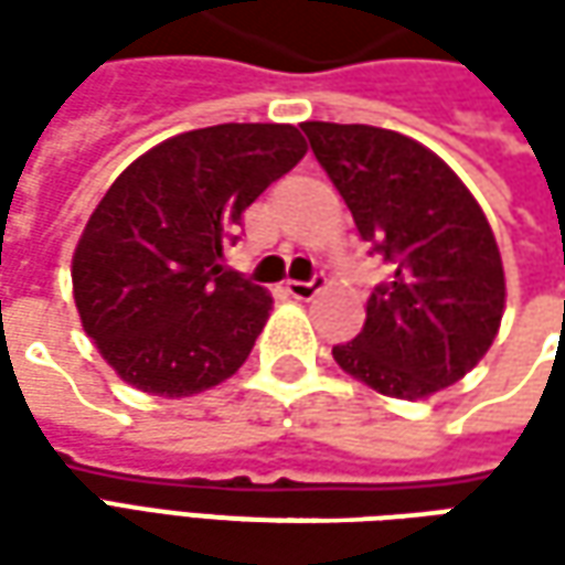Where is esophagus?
<instances>
[{"instance_id": "esophagus-1", "label": "esophagus", "mask_w": 565, "mask_h": 565, "mask_svg": "<svg viewBox=\"0 0 565 565\" xmlns=\"http://www.w3.org/2000/svg\"><path fill=\"white\" fill-rule=\"evenodd\" d=\"M327 289V276L323 273H317L315 279H308V282H301V279H289L286 282V292L298 298V301H311L317 292H323Z\"/></svg>"}]
</instances>
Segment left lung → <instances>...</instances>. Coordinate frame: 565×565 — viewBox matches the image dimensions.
I'll list each match as a JSON object with an SVG mask.
<instances>
[{"instance_id":"left-lung-1","label":"left lung","mask_w":565,"mask_h":565,"mask_svg":"<svg viewBox=\"0 0 565 565\" xmlns=\"http://www.w3.org/2000/svg\"><path fill=\"white\" fill-rule=\"evenodd\" d=\"M317 163L361 238L393 264L367 298L364 330L337 364L393 399H427L488 355L507 308V273L488 216L424 143L374 125L305 121Z\"/></svg>"}]
</instances>
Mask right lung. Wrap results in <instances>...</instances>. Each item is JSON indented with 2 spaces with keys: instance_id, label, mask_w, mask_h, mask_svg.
<instances>
[{
  "instance_id": "obj_1",
  "label": "right lung",
  "mask_w": 565,
  "mask_h": 565,
  "mask_svg": "<svg viewBox=\"0 0 565 565\" xmlns=\"http://www.w3.org/2000/svg\"><path fill=\"white\" fill-rule=\"evenodd\" d=\"M305 153L295 125L228 121L150 147L109 185L77 238L72 289L128 386L185 399L245 364L273 298L220 264L223 242Z\"/></svg>"
}]
</instances>
